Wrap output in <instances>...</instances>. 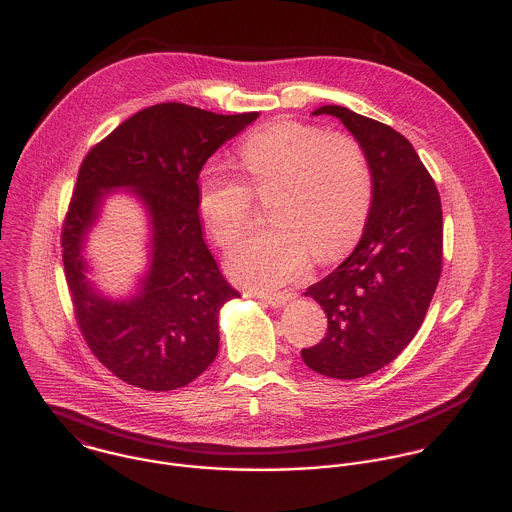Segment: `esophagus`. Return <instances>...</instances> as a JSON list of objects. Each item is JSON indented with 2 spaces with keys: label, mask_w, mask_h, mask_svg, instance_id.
I'll use <instances>...</instances> for the list:
<instances>
[{
  "label": "esophagus",
  "mask_w": 512,
  "mask_h": 512,
  "mask_svg": "<svg viewBox=\"0 0 512 512\" xmlns=\"http://www.w3.org/2000/svg\"><path fill=\"white\" fill-rule=\"evenodd\" d=\"M262 302H266V304H270L272 308H280V306H284L286 302H290L292 298H294V294L292 292H278V294H262V296H258Z\"/></svg>",
  "instance_id": "1"
}]
</instances>
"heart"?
I'll return each mask as SVG.
<instances>
[{
	"label": "heart",
	"instance_id": "obj_1",
	"mask_svg": "<svg viewBox=\"0 0 512 512\" xmlns=\"http://www.w3.org/2000/svg\"><path fill=\"white\" fill-rule=\"evenodd\" d=\"M244 180L208 167L198 178V212L222 248L236 246L252 222L254 198L274 224L230 256L236 282L274 290L310 264L332 262L361 238L373 206V171L361 143L320 125L276 119L252 129L238 147Z\"/></svg>",
	"mask_w": 512,
	"mask_h": 512
}]
</instances>
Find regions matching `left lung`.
<instances>
[{
    "label": "left lung",
    "mask_w": 512,
    "mask_h": 512,
    "mask_svg": "<svg viewBox=\"0 0 512 512\" xmlns=\"http://www.w3.org/2000/svg\"><path fill=\"white\" fill-rule=\"evenodd\" d=\"M367 153L373 206L355 250L308 288L328 316L326 338L302 349L304 363L336 379L391 363L421 328L443 270V210L433 176L395 129L326 105Z\"/></svg>",
    "instance_id": "left-lung-1"
}]
</instances>
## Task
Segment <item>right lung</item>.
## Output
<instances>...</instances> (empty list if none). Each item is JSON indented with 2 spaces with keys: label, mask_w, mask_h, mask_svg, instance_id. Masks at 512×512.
Masks as SVG:
<instances>
[{
  "label": "right lung",
  "mask_w": 512,
  "mask_h": 512,
  "mask_svg": "<svg viewBox=\"0 0 512 512\" xmlns=\"http://www.w3.org/2000/svg\"><path fill=\"white\" fill-rule=\"evenodd\" d=\"M258 113L216 115L184 103L147 107L83 159L61 228L73 314L93 355L119 379L147 391L194 381L218 353V312L238 298L204 244L198 174L216 149ZM129 185L154 218V266L129 303L99 299L84 282L80 242L101 189Z\"/></svg>",
  "instance_id": "obj_1"
}]
</instances>
